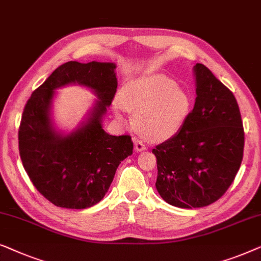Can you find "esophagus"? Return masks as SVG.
Masks as SVG:
<instances>
[{"label": "esophagus", "instance_id": "34e87169", "mask_svg": "<svg viewBox=\"0 0 261 261\" xmlns=\"http://www.w3.org/2000/svg\"><path fill=\"white\" fill-rule=\"evenodd\" d=\"M134 142H135V150L137 152H141V151H143V150L146 149V145L141 141V139L135 138Z\"/></svg>", "mask_w": 261, "mask_h": 261}]
</instances>
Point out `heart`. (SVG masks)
<instances>
[{
    "instance_id": "heart-1",
    "label": "heart",
    "mask_w": 261,
    "mask_h": 261,
    "mask_svg": "<svg viewBox=\"0 0 261 261\" xmlns=\"http://www.w3.org/2000/svg\"><path fill=\"white\" fill-rule=\"evenodd\" d=\"M119 104L135 112V123L143 134L157 141L169 139L185 125L192 98L182 86L163 74L135 79L123 87ZM119 105L116 113L119 116Z\"/></svg>"
}]
</instances>
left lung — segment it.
I'll use <instances>...</instances> for the list:
<instances>
[{"label": "left lung", "instance_id": "left-lung-1", "mask_svg": "<svg viewBox=\"0 0 261 261\" xmlns=\"http://www.w3.org/2000/svg\"><path fill=\"white\" fill-rule=\"evenodd\" d=\"M196 99L182 129L156 145V189L169 204L200 208L218 201L239 171L245 134L234 94L202 64L194 66Z\"/></svg>", "mask_w": 261, "mask_h": 261}]
</instances>
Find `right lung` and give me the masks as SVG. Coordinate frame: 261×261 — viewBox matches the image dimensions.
<instances>
[{
  "instance_id": "right-lung-1",
  "label": "right lung",
  "mask_w": 261,
  "mask_h": 261,
  "mask_svg": "<svg viewBox=\"0 0 261 261\" xmlns=\"http://www.w3.org/2000/svg\"><path fill=\"white\" fill-rule=\"evenodd\" d=\"M116 65L68 61L39 86L24 106L19 129L23 168L40 194L57 207L85 209L102 200L123 160L132 155L130 136H111L102 129V117L117 91ZM78 83L97 95L85 122L67 135L50 118L55 90Z\"/></svg>"
}]
</instances>
